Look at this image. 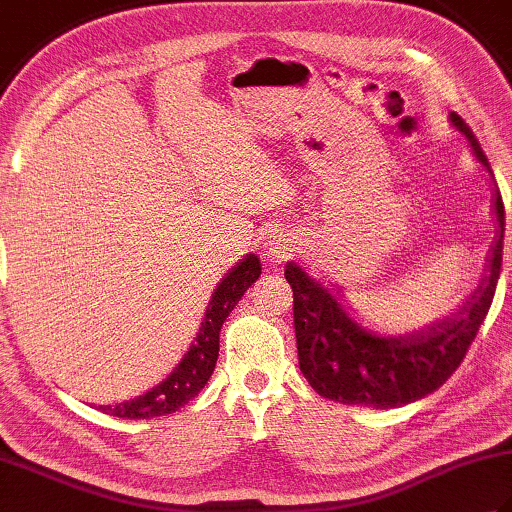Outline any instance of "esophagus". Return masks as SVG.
Segmentation results:
<instances>
[{"label":"esophagus","instance_id":"34e87169","mask_svg":"<svg viewBox=\"0 0 512 512\" xmlns=\"http://www.w3.org/2000/svg\"><path fill=\"white\" fill-rule=\"evenodd\" d=\"M299 250V244L286 233H273L266 239V255L275 262H288L290 257H295V253Z\"/></svg>","mask_w":512,"mask_h":512}]
</instances>
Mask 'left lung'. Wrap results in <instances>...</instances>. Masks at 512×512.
<instances>
[{
  "label": "left lung",
  "instance_id": "obj_1",
  "mask_svg": "<svg viewBox=\"0 0 512 512\" xmlns=\"http://www.w3.org/2000/svg\"><path fill=\"white\" fill-rule=\"evenodd\" d=\"M449 121L469 140L473 156L493 180L495 242L486 255L480 284L447 317L405 334H378L363 328L339 290L323 286L297 262L286 264L295 297V334L299 369L319 396L343 405L396 409L429 396L460 367L493 303L504 253V202L491 165L475 134L451 112Z\"/></svg>",
  "mask_w": 512,
  "mask_h": 512
}]
</instances>
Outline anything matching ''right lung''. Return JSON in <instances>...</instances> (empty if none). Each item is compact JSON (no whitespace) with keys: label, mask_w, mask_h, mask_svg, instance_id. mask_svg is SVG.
I'll list each match as a JSON object with an SVG mask.
<instances>
[{"label":"right lung","mask_w":512,"mask_h":512,"mask_svg":"<svg viewBox=\"0 0 512 512\" xmlns=\"http://www.w3.org/2000/svg\"><path fill=\"white\" fill-rule=\"evenodd\" d=\"M259 275H262V264H259V257L255 253H248L233 268H228V273L213 290L198 334H195L187 354L173 367V372L165 380H160L156 387L145 391L143 396L116 402V405H99V411L129 420L156 418L178 411L198 396L202 387L209 383L215 369L224 321L237 306V301L244 297V292L259 279Z\"/></svg>","instance_id":"add662e5"}]
</instances>
